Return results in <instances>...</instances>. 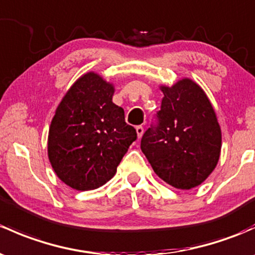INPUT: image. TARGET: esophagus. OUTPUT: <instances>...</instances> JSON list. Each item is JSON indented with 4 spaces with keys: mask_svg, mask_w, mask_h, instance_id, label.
<instances>
[{
    "mask_svg": "<svg viewBox=\"0 0 255 255\" xmlns=\"http://www.w3.org/2000/svg\"><path fill=\"white\" fill-rule=\"evenodd\" d=\"M135 130H136V135H138V138H141V135H143V133H144L143 126H136Z\"/></svg>",
    "mask_w": 255,
    "mask_h": 255,
    "instance_id": "1",
    "label": "esophagus"
}]
</instances>
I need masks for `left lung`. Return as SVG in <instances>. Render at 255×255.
<instances>
[{"mask_svg": "<svg viewBox=\"0 0 255 255\" xmlns=\"http://www.w3.org/2000/svg\"><path fill=\"white\" fill-rule=\"evenodd\" d=\"M163 93L156 123L146 129L141 151L162 181L191 189L208 178L218 165L221 129L204 90L184 78Z\"/></svg>", "mask_w": 255, "mask_h": 255, "instance_id": "8db88e82", "label": "left lung"}]
</instances>
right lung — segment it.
Returning <instances> with one entry per match:
<instances>
[{
  "mask_svg": "<svg viewBox=\"0 0 255 255\" xmlns=\"http://www.w3.org/2000/svg\"><path fill=\"white\" fill-rule=\"evenodd\" d=\"M114 93V85L103 77L85 73L69 88L51 121V166L77 191H92L109 182L136 139L122 107L112 103Z\"/></svg>",
  "mask_w": 255,
  "mask_h": 255,
  "instance_id": "obj_1",
  "label": "right lung"
}]
</instances>
